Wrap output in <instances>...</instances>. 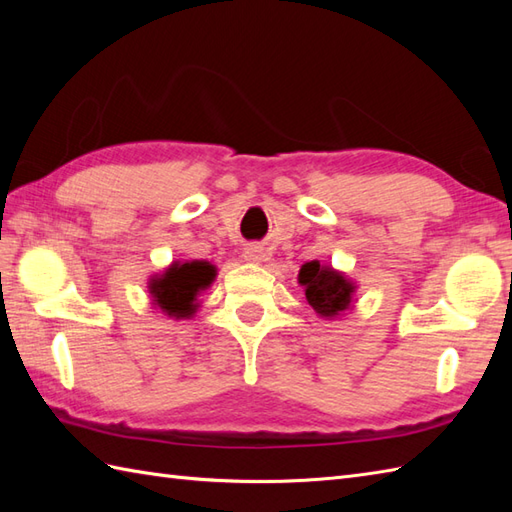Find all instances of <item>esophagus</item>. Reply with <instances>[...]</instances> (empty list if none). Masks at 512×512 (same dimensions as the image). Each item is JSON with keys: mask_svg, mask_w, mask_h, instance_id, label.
I'll list each match as a JSON object with an SVG mask.
<instances>
[{"mask_svg": "<svg viewBox=\"0 0 512 512\" xmlns=\"http://www.w3.org/2000/svg\"><path fill=\"white\" fill-rule=\"evenodd\" d=\"M244 259H246V262H250V264L262 262V259H264V250L259 248V246H248V248L244 250Z\"/></svg>", "mask_w": 512, "mask_h": 512, "instance_id": "obj_1", "label": "esophagus"}]
</instances>
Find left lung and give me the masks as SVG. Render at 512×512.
Masks as SVG:
<instances>
[{
	"label": "left lung",
	"mask_w": 512,
	"mask_h": 512,
	"mask_svg": "<svg viewBox=\"0 0 512 512\" xmlns=\"http://www.w3.org/2000/svg\"><path fill=\"white\" fill-rule=\"evenodd\" d=\"M299 284L306 288V299L321 317L332 319L350 308L354 286L336 270L319 262L303 264L299 270Z\"/></svg>",
	"instance_id": "left-lung-1"
}]
</instances>
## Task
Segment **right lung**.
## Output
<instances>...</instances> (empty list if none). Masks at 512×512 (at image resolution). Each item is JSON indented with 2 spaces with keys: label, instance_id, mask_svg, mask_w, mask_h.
Listing matches in <instances>:
<instances>
[{
  "label": "right lung",
  "instance_id": "right-lung-1",
  "mask_svg": "<svg viewBox=\"0 0 512 512\" xmlns=\"http://www.w3.org/2000/svg\"><path fill=\"white\" fill-rule=\"evenodd\" d=\"M215 268L209 262L173 264L165 275L151 279L149 292L154 295L156 306L169 317H191L195 312V297L211 284Z\"/></svg>",
  "mask_w": 512,
  "mask_h": 512
}]
</instances>
